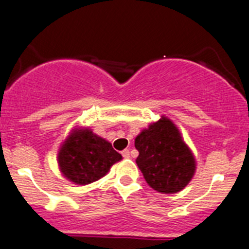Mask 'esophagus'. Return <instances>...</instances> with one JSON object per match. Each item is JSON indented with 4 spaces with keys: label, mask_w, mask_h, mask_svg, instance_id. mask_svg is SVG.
<instances>
[{
    "label": "esophagus",
    "mask_w": 249,
    "mask_h": 249,
    "mask_svg": "<svg viewBox=\"0 0 249 249\" xmlns=\"http://www.w3.org/2000/svg\"><path fill=\"white\" fill-rule=\"evenodd\" d=\"M122 155H123V158L129 159V158H130V151H129V150H127V149L123 150V151H122Z\"/></svg>",
    "instance_id": "1"
}]
</instances>
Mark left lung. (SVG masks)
I'll use <instances>...</instances> for the list:
<instances>
[{
    "label": "left lung",
    "mask_w": 249,
    "mask_h": 249,
    "mask_svg": "<svg viewBox=\"0 0 249 249\" xmlns=\"http://www.w3.org/2000/svg\"><path fill=\"white\" fill-rule=\"evenodd\" d=\"M139 169L150 187L163 194H176L191 181L195 158L183 142L178 127L161 118L135 139Z\"/></svg>",
    "instance_id": "1"
}]
</instances>
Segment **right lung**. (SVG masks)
Returning a JSON list of instances; mask_svg holds the SVG:
<instances>
[{
	"mask_svg": "<svg viewBox=\"0 0 249 249\" xmlns=\"http://www.w3.org/2000/svg\"><path fill=\"white\" fill-rule=\"evenodd\" d=\"M120 160L122 155L110 142L89 129L73 131L58 154V162L64 176L79 185L99 180L113 163Z\"/></svg>",
	"mask_w": 249,
	"mask_h": 249,
	"instance_id": "1",
	"label": "right lung"
}]
</instances>
